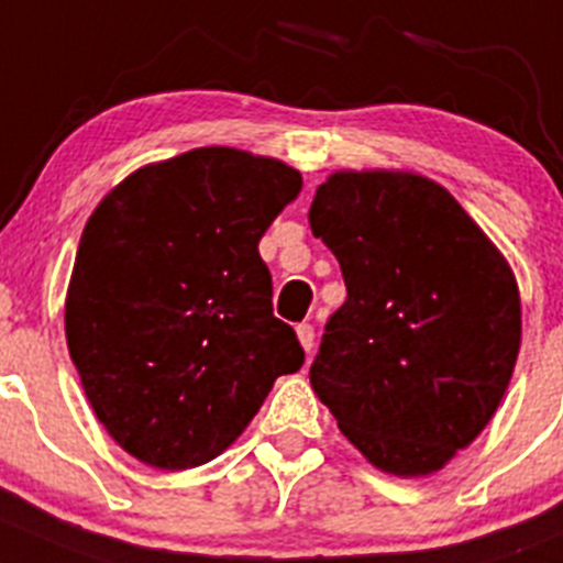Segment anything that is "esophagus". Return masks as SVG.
I'll use <instances>...</instances> for the list:
<instances>
[{"label":"esophagus","instance_id":"esophagus-1","mask_svg":"<svg viewBox=\"0 0 563 563\" xmlns=\"http://www.w3.org/2000/svg\"><path fill=\"white\" fill-rule=\"evenodd\" d=\"M296 334H298V343L303 345V352H312V345H316V329H312V323H298L296 327Z\"/></svg>","mask_w":563,"mask_h":563}]
</instances>
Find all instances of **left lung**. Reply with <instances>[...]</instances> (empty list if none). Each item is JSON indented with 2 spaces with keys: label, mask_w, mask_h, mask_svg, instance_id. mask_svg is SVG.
<instances>
[{
  "label": "left lung",
  "mask_w": 563,
  "mask_h": 563,
  "mask_svg": "<svg viewBox=\"0 0 563 563\" xmlns=\"http://www.w3.org/2000/svg\"><path fill=\"white\" fill-rule=\"evenodd\" d=\"M338 256L343 307L309 383L383 472L424 477L494 419L522 343L517 278L441 184L340 169L309 206Z\"/></svg>",
  "instance_id": "obj_1"
}]
</instances>
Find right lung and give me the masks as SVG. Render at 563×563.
Returning <instances> with one entry per match:
<instances>
[{
	"label": "right lung",
	"instance_id": "obj_1",
	"mask_svg": "<svg viewBox=\"0 0 563 563\" xmlns=\"http://www.w3.org/2000/svg\"><path fill=\"white\" fill-rule=\"evenodd\" d=\"M301 173L234 147L147 164L82 229L66 343L86 399L128 455L164 472L209 463L282 374L303 365L273 316L260 240Z\"/></svg>",
	"mask_w": 563,
	"mask_h": 563
}]
</instances>
